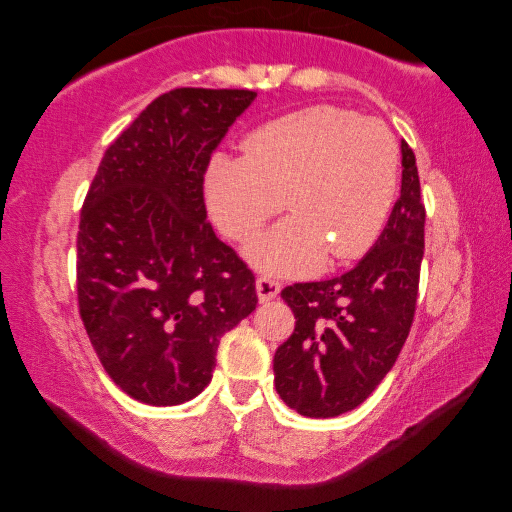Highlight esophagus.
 Here are the masks:
<instances>
[{"mask_svg": "<svg viewBox=\"0 0 512 512\" xmlns=\"http://www.w3.org/2000/svg\"><path fill=\"white\" fill-rule=\"evenodd\" d=\"M255 290H257V297H259V301L266 303V301L275 299V297L279 295L281 286L277 284L275 279H270V277H257V281H255Z\"/></svg>", "mask_w": 512, "mask_h": 512, "instance_id": "1", "label": "esophagus"}]
</instances>
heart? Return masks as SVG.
<instances>
[{"label":"heart","mask_w":512,"mask_h":512,"mask_svg":"<svg viewBox=\"0 0 512 512\" xmlns=\"http://www.w3.org/2000/svg\"><path fill=\"white\" fill-rule=\"evenodd\" d=\"M398 143L374 118L314 105L255 129L242 158L215 154L204 198L220 231L244 242L284 206L288 217L246 246L273 275H308L376 242L398 191Z\"/></svg>","instance_id":"1"}]
</instances>
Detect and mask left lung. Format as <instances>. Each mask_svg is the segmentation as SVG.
<instances>
[{
	"label": "left lung",
	"instance_id": "8db88e82",
	"mask_svg": "<svg viewBox=\"0 0 512 512\" xmlns=\"http://www.w3.org/2000/svg\"><path fill=\"white\" fill-rule=\"evenodd\" d=\"M400 154V198L369 253L341 277L281 290L297 325L275 352V387L301 416L334 418L356 409L394 367L409 336L424 206L416 156L405 140Z\"/></svg>",
	"mask_w": 512,
	"mask_h": 512
}]
</instances>
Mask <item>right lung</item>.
Masks as SVG:
<instances>
[{
  "label": "right lung",
  "mask_w": 512,
  "mask_h": 512,
  "mask_svg": "<svg viewBox=\"0 0 512 512\" xmlns=\"http://www.w3.org/2000/svg\"><path fill=\"white\" fill-rule=\"evenodd\" d=\"M250 90L180 88L105 151L76 237L92 347L127 396L182 405L211 383L220 339L257 306L255 277L213 233L204 173Z\"/></svg>",
  "instance_id": "right-lung-1"
}]
</instances>
